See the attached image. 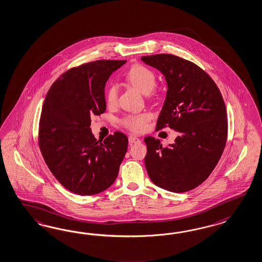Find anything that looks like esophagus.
I'll use <instances>...</instances> for the list:
<instances>
[{
  "label": "esophagus",
  "instance_id": "obj_1",
  "mask_svg": "<svg viewBox=\"0 0 262 262\" xmlns=\"http://www.w3.org/2000/svg\"><path fill=\"white\" fill-rule=\"evenodd\" d=\"M128 141H129L130 144H133V143L141 142V140H140L139 138L135 137V136H129V137H128Z\"/></svg>",
  "mask_w": 262,
  "mask_h": 262
}]
</instances>
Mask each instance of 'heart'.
<instances>
[{
    "instance_id": "obj_1",
    "label": "heart",
    "mask_w": 262,
    "mask_h": 262,
    "mask_svg": "<svg viewBox=\"0 0 262 262\" xmlns=\"http://www.w3.org/2000/svg\"><path fill=\"white\" fill-rule=\"evenodd\" d=\"M128 81L141 91L143 95H148L156 86V75L148 69L142 65H135L128 71L126 75ZM106 100L109 104H115L118 100V86L111 83L106 90ZM151 116L147 113L139 115H128L123 118L122 124L133 132H142L147 125Z\"/></svg>"
}]
</instances>
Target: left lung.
I'll return each mask as SVG.
<instances>
[{
    "label": "left lung",
    "mask_w": 262,
    "mask_h": 262,
    "mask_svg": "<svg viewBox=\"0 0 262 262\" xmlns=\"http://www.w3.org/2000/svg\"><path fill=\"white\" fill-rule=\"evenodd\" d=\"M141 59L161 72L167 85L157 130L168 126L178 133L166 147L154 137L144 138L146 170L158 187L186 192L209 177L223 153L228 133L223 97L209 75L190 61L165 53Z\"/></svg>",
    "instance_id": "1"
}]
</instances>
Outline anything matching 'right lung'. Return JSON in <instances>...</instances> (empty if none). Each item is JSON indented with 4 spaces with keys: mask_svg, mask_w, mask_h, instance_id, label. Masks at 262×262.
Masks as SVG:
<instances>
[{
    "mask_svg": "<svg viewBox=\"0 0 262 262\" xmlns=\"http://www.w3.org/2000/svg\"><path fill=\"white\" fill-rule=\"evenodd\" d=\"M126 60H97L60 76L46 96L39 147L54 177L78 195L111 187L127 151V137L115 132L103 142L91 130V117L106 110L105 84Z\"/></svg>",
    "mask_w": 262,
    "mask_h": 262,
    "instance_id": "add662e5",
    "label": "right lung"
}]
</instances>
